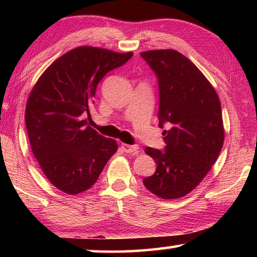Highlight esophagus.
Segmentation results:
<instances>
[{
	"mask_svg": "<svg viewBox=\"0 0 257 257\" xmlns=\"http://www.w3.org/2000/svg\"><path fill=\"white\" fill-rule=\"evenodd\" d=\"M122 150L125 153H132V154H138L139 147L138 145H128V144H121Z\"/></svg>",
	"mask_w": 257,
	"mask_h": 257,
	"instance_id": "esophagus-1",
	"label": "esophagus"
}]
</instances>
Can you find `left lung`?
Instances as JSON below:
<instances>
[{
  "label": "left lung",
  "mask_w": 257,
  "mask_h": 257,
  "mask_svg": "<svg viewBox=\"0 0 257 257\" xmlns=\"http://www.w3.org/2000/svg\"><path fill=\"white\" fill-rule=\"evenodd\" d=\"M159 80V125L165 151L146 147L156 171L143 184L163 199L186 196L201 184L222 150L224 128L219 96L201 70L176 50L141 53Z\"/></svg>",
  "instance_id": "8db88e82"
}]
</instances>
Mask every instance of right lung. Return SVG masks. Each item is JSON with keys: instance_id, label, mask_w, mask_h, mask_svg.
Listing matches in <instances>:
<instances>
[{"instance_id": "right-lung-1", "label": "right lung", "mask_w": 257, "mask_h": 257, "mask_svg": "<svg viewBox=\"0 0 257 257\" xmlns=\"http://www.w3.org/2000/svg\"><path fill=\"white\" fill-rule=\"evenodd\" d=\"M133 55L76 47L56 59L33 87L25 113L30 146L47 179L63 193L89 189L118 150L114 139L103 137L84 118H90L98 82Z\"/></svg>"}]
</instances>
